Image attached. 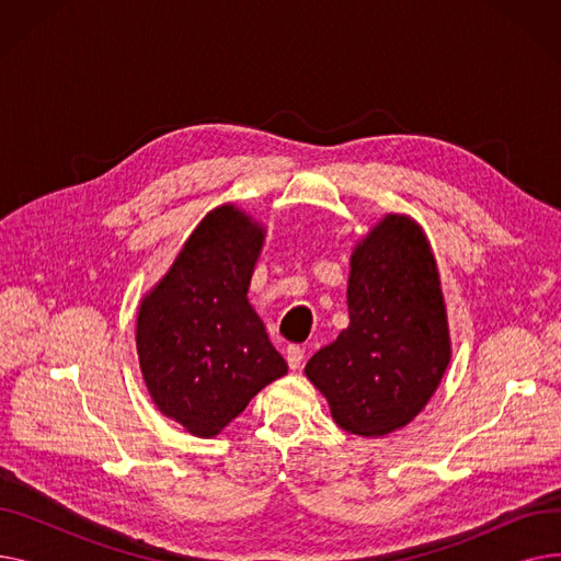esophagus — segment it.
Returning a JSON list of instances; mask_svg holds the SVG:
<instances>
[{"instance_id": "obj_1", "label": "esophagus", "mask_w": 561, "mask_h": 561, "mask_svg": "<svg viewBox=\"0 0 561 561\" xmlns=\"http://www.w3.org/2000/svg\"><path fill=\"white\" fill-rule=\"evenodd\" d=\"M286 362H288V368L290 370H300L302 362H305V347L300 345H288L286 350Z\"/></svg>"}]
</instances>
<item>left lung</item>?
I'll return each mask as SVG.
<instances>
[{
    "label": "left lung",
    "mask_w": 561,
    "mask_h": 561,
    "mask_svg": "<svg viewBox=\"0 0 561 561\" xmlns=\"http://www.w3.org/2000/svg\"><path fill=\"white\" fill-rule=\"evenodd\" d=\"M347 316L305 375L339 427L387 436L421 414L453 357L436 259L411 216L387 214L352 248Z\"/></svg>",
    "instance_id": "left-lung-1"
}]
</instances>
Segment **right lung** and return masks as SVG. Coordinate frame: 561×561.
Wrapping results in <instances>:
<instances>
[{
  "label": "right lung",
  "mask_w": 561,
  "mask_h": 561,
  "mask_svg": "<svg viewBox=\"0 0 561 561\" xmlns=\"http://www.w3.org/2000/svg\"><path fill=\"white\" fill-rule=\"evenodd\" d=\"M265 227L227 202L206 214L168 273L145 293L136 352L161 414L218 436L288 366L248 300Z\"/></svg>",
  "instance_id": "add662e5"
}]
</instances>
